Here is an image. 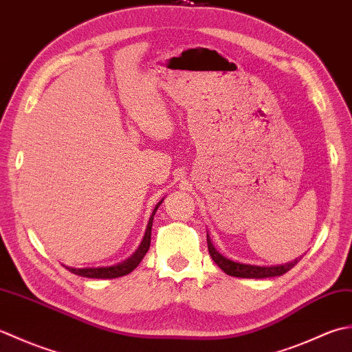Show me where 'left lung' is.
I'll use <instances>...</instances> for the list:
<instances>
[{"label":"left lung","instance_id":"left-lung-1","mask_svg":"<svg viewBox=\"0 0 352 352\" xmlns=\"http://www.w3.org/2000/svg\"><path fill=\"white\" fill-rule=\"evenodd\" d=\"M206 241H208V250H210V255L214 260V263L225 272V274L236 276V278H272V276H281L285 272H289L298 264L299 260H295L292 263L283 264V266H270V267H264V266H252V264H241V263H235L228 260L223 255H220L216 248L212 246V243L210 240V236L206 235Z\"/></svg>","mask_w":352,"mask_h":352}]
</instances>
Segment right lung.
Listing matches in <instances>:
<instances>
[{
    "label": "right lung",
    "instance_id": "add662e5",
    "mask_svg": "<svg viewBox=\"0 0 352 352\" xmlns=\"http://www.w3.org/2000/svg\"><path fill=\"white\" fill-rule=\"evenodd\" d=\"M161 205V202L156 205L155 211L152 214V217L148 220V225L146 229L144 239H142L140 248L135 250V254L127 258L126 261L117 264V266H111V267H89V269H73V267H67L71 274L78 275V276H85V278H98V279H112V278H118V276H124L127 274L138 266L141 263L142 258L147 254V250L150 248V235H152V223H153V216L157 210V206Z\"/></svg>",
    "mask_w": 352,
    "mask_h": 352
}]
</instances>
